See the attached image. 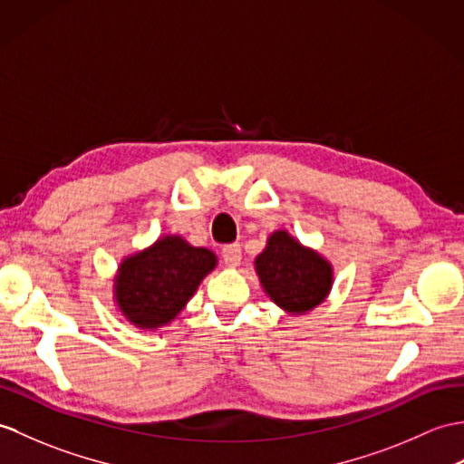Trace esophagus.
Wrapping results in <instances>:
<instances>
[{
  "mask_svg": "<svg viewBox=\"0 0 464 464\" xmlns=\"http://www.w3.org/2000/svg\"><path fill=\"white\" fill-rule=\"evenodd\" d=\"M221 256H223L225 265H229V266H237V265L241 263V245H237V243L225 245L223 249H221Z\"/></svg>",
  "mask_w": 464,
  "mask_h": 464,
  "instance_id": "esophagus-1",
  "label": "esophagus"
}]
</instances>
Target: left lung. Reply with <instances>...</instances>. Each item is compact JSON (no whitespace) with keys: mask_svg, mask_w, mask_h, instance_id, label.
Listing matches in <instances>:
<instances>
[{"mask_svg":"<svg viewBox=\"0 0 464 464\" xmlns=\"http://www.w3.org/2000/svg\"><path fill=\"white\" fill-rule=\"evenodd\" d=\"M255 268L265 293L290 314L316 308L332 288V266L316 251L306 249L286 231H275Z\"/></svg>","mask_w":464,"mask_h":464,"instance_id":"8db88e82","label":"left lung"}]
</instances>
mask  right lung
<instances>
[{"instance_id":"obj_1","label":"right lung","mask_w":464,"mask_h":464,"mask_svg":"<svg viewBox=\"0 0 464 464\" xmlns=\"http://www.w3.org/2000/svg\"><path fill=\"white\" fill-rule=\"evenodd\" d=\"M215 263L218 256L209 249L168 235L150 249L124 258L114 281L116 304L138 328L166 326L183 310Z\"/></svg>"}]
</instances>
